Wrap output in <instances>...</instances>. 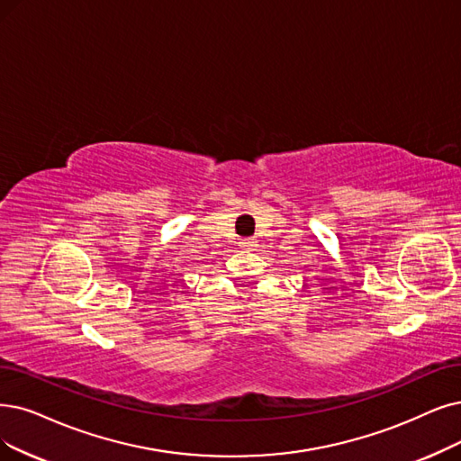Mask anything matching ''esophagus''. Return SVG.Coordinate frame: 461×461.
Returning <instances> with one entry per match:
<instances>
[{
  "instance_id": "34e87169",
  "label": "esophagus",
  "mask_w": 461,
  "mask_h": 461,
  "mask_svg": "<svg viewBox=\"0 0 461 461\" xmlns=\"http://www.w3.org/2000/svg\"><path fill=\"white\" fill-rule=\"evenodd\" d=\"M255 246H257L255 240H244V242H242V248H244V249H253Z\"/></svg>"
}]
</instances>
